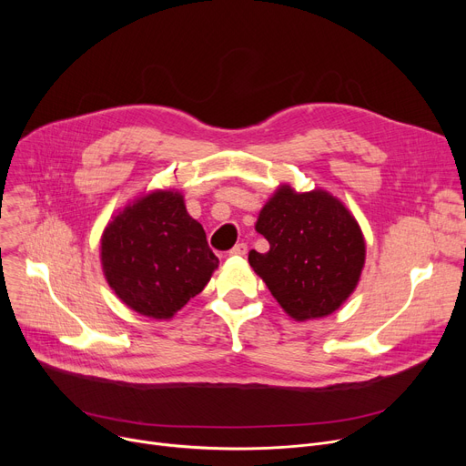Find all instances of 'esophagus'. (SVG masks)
Listing matches in <instances>:
<instances>
[{
  "mask_svg": "<svg viewBox=\"0 0 466 466\" xmlns=\"http://www.w3.org/2000/svg\"><path fill=\"white\" fill-rule=\"evenodd\" d=\"M248 253V243H236V246L230 249V255H239V257H243Z\"/></svg>",
  "mask_w": 466,
  "mask_h": 466,
  "instance_id": "1",
  "label": "esophagus"
}]
</instances>
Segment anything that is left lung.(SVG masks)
Returning a JSON list of instances; mask_svg holds the SVG:
<instances>
[{
  "mask_svg": "<svg viewBox=\"0 0 466 466\" xmlns=\"http://www.w3.org/2000/svg\"><path fill=\"white\" fill-rule=\"evenodd\" d=\"M270 251L249 253V264L281 308L297 321L338 309L357 287L364 239L357 220L323 190L281 187L257 220Z\"/></svg>",
  "mask_w": 466,
  "mask_h": 466,
  "instance_id": "8db88e82",
  "label": "left lung"
}]
</instances>
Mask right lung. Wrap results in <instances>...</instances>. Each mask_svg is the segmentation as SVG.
<instances>
[{
  "mask_svg": "<svg viewBox=\"0 0 466 466\" xmlns=\"http://www.w3.org/2000/svg\"><path fill=\"white\" fill-rule=\"evenodd\" d=\"M102 264L134 311L169 319L208 285L218 258L179 192H153L118 213L102 238Z\"/></svg>",
  "mask_w": 466,
  "mask_h": 466,
  "instance_id": "right-lung-1",
  "label": "right lung"
}]
</instances>
